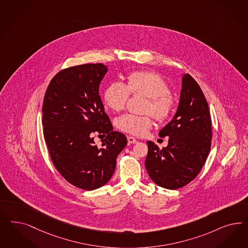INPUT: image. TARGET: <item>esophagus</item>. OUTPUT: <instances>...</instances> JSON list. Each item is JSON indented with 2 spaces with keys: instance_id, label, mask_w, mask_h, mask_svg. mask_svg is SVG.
I'll return each instance as SVG.
<instances>
[{
  "instance_id": "esophagus-1",
  "label": "esophagus",
  "mask_w": 248,
  "mask_h": 248,
  "mask_svg": "<svg viewBox=\"0 0 248 248\" xmlns=\"http://www.w3.org/2000/svg\"><path fill=\"white\" fill-rule=\"evenodd\" d=\"M137 140L136 139L134 138V137H128V142L129 144H134L137 143Z\"/></svg>"
}]
</instances>
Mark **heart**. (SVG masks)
Instances as JSON below:
<instances>
[{
  "label": "heart",
  "instance_id": "1",
  "mask_svg": "<svg viewBox=\"0 0 248 248\" xmlns=\"http://www.w3.org/2000/svg\"><path fill=\"white\" fill-rule=\"evenodd\" d=\"M130 94L148 96L149 102L145 112L152 113L159 121L167 120L173 109L174 103L170 94L169 85L158 74L136 71L128 75L126 84L113 82L105 90V103L113 111H121L125 108ZM152 125L153 119L151 115L125 114L117 120V126L120 130L135 136H143Z\"/></svg>",
  "mask_w": 248,
  "mask_h": 248
}]
</instances>
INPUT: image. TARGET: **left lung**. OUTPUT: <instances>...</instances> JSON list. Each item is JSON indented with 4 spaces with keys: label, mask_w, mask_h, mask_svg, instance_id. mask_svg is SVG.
Wrapping results in <instances>:
<instances>
[{
    "label": "left lung",
    "mask_w": 248,
    "mask_h": 248,
    "mask_svg": "<svg viewBox=\"0 0 248 248\" xmlns=\"http://www.w3.org/2000/svg\"><path fill=\"white\" fill-rule=\"evenodd\" d=\"M169 137L168 146L160 148L147 141L145 167L160 187L176 190L199 174L211 149L212 123L208 103L200 86L189 74L183 76L180 102L173 119L160 129Z\"/></svg>",
    "instance_id": "left-lung-1"
}]
</instances>
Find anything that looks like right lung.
Masks as SVG:
<instances>
[{
    "label": "right lung",
    "instance_id": "1",
    "mask_svg": "<svg viewBox=\"0 0 248 248\" xmlns=\"http://www.w3.org/2000/svg\"><path fill=\"white\" fill-rule=\"evenodd\" d=\"M108 66L85 64L57 73L43 103L44 138L56 170L74 186L92 191L111 178L127 138L113 131L98 88ZM107 135L97 147L93 135Z\"/></svg>",
    "mask_w": 248,
    "mask_h": 248
}]
</instances>
